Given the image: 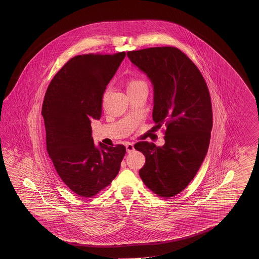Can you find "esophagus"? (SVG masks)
I'll return each mask as SVG.
<instances>
[{
  "label": "esophagus",
  "mask_w": 259,
  "mask_h": 259,
  "mask_svg": "<svg viewBox=\"0 0 259 259\" xmlns=\"http://www.w3.org/2000/svg\"><path fill=\"white\" fill-rule=\"evenodd\" d=\"M126 149H127V153H132V151H134V145H133V143H126Z\"/></svg>",
  "instance_id": "esophagus-1"
}]
</instances>
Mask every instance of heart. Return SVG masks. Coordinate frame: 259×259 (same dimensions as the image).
<instances>
[{"label":"heart","mask_w":259,"mask_h":259,"mask_svg":"<svg viewBox=\"0 0 259 259\" xmlns=\"http://www.w3.org/2000/svg\"><path fill=\"white\" fill-rule=\"evenodd\" d=\"M141 87H146V83L142 79H139L137 77H131L127 83V92L134 91Z\"/></svg>","instance_id":"1"}]
</instances>
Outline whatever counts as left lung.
<instances>
[{"mask_svg": "<svg viewBox=\"0 0 259 259\" xmlns=\"http://www.w3.org/2000/svg\"><path fill=\"white\" fill-rule=\"evenodd\" d=\"M154 86L153 119L165 125V144L139 142L145 156L143 183L161 197H172L193 181L207 153L213 126L209 91L203 75L181 50L164 46L127 52Z\"/></svg>", "mask_w": 259, "mask_h": 259, "instance_id": "1", "label": "left lung"}]
</instances>
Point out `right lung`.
<instances>
[{"mask_svg":"<svg viewBox=\"0 0 259 259\" xmlns=\"http://www.w3.org/2000/svg\"><path fill=\"white\" fill-rule=\"evenodd\" d=\"M126 53L77 55L50 82L41 108L46 147L61 180L74 193L93 197L116 178L126 148L100 143L91 122L100 119L105 89Z\"/></svg>","mask_w":259,"mask_h":259,"instance_id":"right-lung-1","label":"right lung"}]
</instances>
